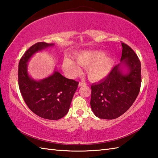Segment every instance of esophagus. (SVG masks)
<instances>
[{
    "label": "esophagus",
    "instance_id": "obj_1",
    "mask_svg": "<svg viewBox=\"0 0 158 158\" xmlns=\"http://www.w3.org/2000/svg\"><path fill=\"white\" fill-rule=\"evenodd\" d=\"M86 83L85 82H82V81H80L79 83V87H81L83 85H85Z\"/></svg>",
    "mask_w": 158,
    "mask_h": 158
}]
</instances>
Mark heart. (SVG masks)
Returning <instances> with one entry per match:
<instances>
[{
    "instance_id": "1",
    "label": "heart",
    "mask_w": 158,
    "mask_h": 158,
    "mask_svg": "<svg viewBox=\"0 0 158 158\" xmlns=\"http://www.w3.org/2000/svg\"><path fill=\"white\" fill-rule=\"evenodd\" d=\"M79 65L87 69V75L92 81H99L109 75L112 69L113 60L110 57H105V53L101 51L83 52L76 57ZM63 67L70 75L81 73V69L72 60L65 58Z\"/></svg>"
}]
</instances>
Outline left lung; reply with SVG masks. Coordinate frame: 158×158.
Wrapping results in <instances>:
<instances>
[{"instance_id": "1", "label": "left lung", "mask_w": 158, "mask_h": 158, "mask_svg": "<svg viewBox=\"0 0 158 158\" xmlns=\"http://www.w3.org/2000/svg\"><path fill=\"white\" fill-rule=\"evenodd\" d=\"M121 60L130 70L123 75L119 64L115 66L106 78L92 85L90 105L100 119H113L128 110L138 96L141 85V64L135 51L122 42Z\"/></svg>"}]
</instances>
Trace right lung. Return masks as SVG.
Listing matches in <instances>:
<instances>
[{"mask_svg": "<svg viewBox=\"0 0 158 158\" xmlns=\"http://www.w3.org/2000/svg\"><path fill=\"white\" fill-rule=\"evenodd\" d=\"M53 44L39 42L32 45L19 60L18 85L23 100L36 115L44 119L57 120L64 117L69 110L79 82L67 79L58 71L40 81L29 77L27 62L38 51Z\"/></svg>", "mask_w": 158, "mask_h": 158, "instance_id": "obj_1", "label": "right lung"}]
</instances>
